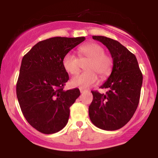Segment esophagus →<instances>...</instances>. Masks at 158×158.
<instances>
[{
	"label": "esophagus",
	"instance_id": "34e87169",
	"mask_svg": "<svg viewBox=\"0 0 158 158\" xmlns=\"http://www.w3.org/2000/svg\"><path fill=\"white\" fill-rule=\"evenodd\" d=\"M85 91H86V90H84V89H80V92H81V94L84 93V92H85Z\"/></svg>",
	"mask_w": 158,
	"mask_h": 158
}]
</instances>
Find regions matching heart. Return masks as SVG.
<instances>
[{"label":"heart","mask_w":158,"mask_h":158,"mask_svg":"<svg viewBox=\"0 0 158 158\" xmlns=\"http://www.w3.org/2000/svg\"><path fill=\"white\" fill-rule=\"evenodd\" d=\"M79 54L80 59L70 52L65 54L62 59L64 70L71 75H76L79 72L81 67L80 60H88L85 66L86 71L76 76L70 81V84L73 87L80 88H90L98 81L97 73L101 78H105L111 72L113 60L109 56L105 54L104 49L100 45L96 43L83 45L79 49Z\"/></svg>","instance_id":"heart-1"}]
</instances>
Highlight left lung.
Returning a JSON list of instances; mask_svg holds the SVG:
<instances>
[{"mask_svg":"<svg viewBox=\"0 0 158 158\" xmlns=\"http://www.w3.org/2000/svg\"><path fill=\"white\" fill-rule=\"evenodd\" d=\"M109 50L113 68L106 82V94L91 91L93 101L89 117L94 126L106 131H114L126 124L138 106L143 75L137 58L119 41L102 35H94Z\"/></svg>","mask_w":158,"mask_h":158,"instance_id":"8db88e82","label":"left lung"}]
</instances>
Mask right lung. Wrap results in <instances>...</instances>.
<instances>
[{
	"mask_svg": "<svg viewBox=\"0 0 158 158\" xmlns=\"http://www.w3.org/2000/svg\"><path fill=\"white\" fill-rule=\"evenodd\" d=\"M85 37H53L39 41L23 57L16 94L25 119L46 135L61 131L70 107L80 95L78 88L64 90L69 76L62 64L65 54Z\"/></svg>",
	"mask_w": 158,
	"mask_h": 158,
	"instance_id": "obj_1",
	"label": "right lung"
}]
</instances>
